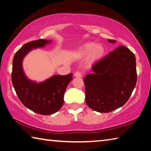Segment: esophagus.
<instances>
[{"label": "esophagus", "instance_id": "1", "mask_svg": "<svg viewBox=\"0 0 151 151\" xmlns=\"http://www.w3.org/2000/svg\"><path fill=\"white\" fill-rule=\"evenodd\" d=\"M74 76H75V77L81 78L82 77V74L80 72H78V71H77V72L75 73V74H74Z\"/></svg>", "mask_w": 151, "mask_h": 151}]
</instances>
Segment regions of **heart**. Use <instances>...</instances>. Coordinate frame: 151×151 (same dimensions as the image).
Here are the masks:
<instances>
[{
	"mask_svg": "<svg viewBox=\"0 0 151 151\" xmlns=\"http://www.w3.org/2000/svg\"><path fill=\"white\" fill-rule=\"evenodd\" d=\"M105 52V48L101 44H95L94 42L85 43L78 48L77 53L81 57L89 55L91 60H97L103 57Z\"/></svg>",
	"mask_w": 151,
	"mask_h": 151,
	"instance_id": "1",
	"label": "heart"
}]
</instances>
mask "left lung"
Wrapping results in <instances>:
<instances>
[{"label": "left lung", "mask_w": 151, "mask_h": 151, "mask_svg": "<svg viewBox=\"0 0 151 151\" xmlns=\"http://www.w3.org/2000/svg\"><path fill=\"white\" fill-rule=\"evenodd\" d=\"M92 70L83 79L86 104L99 112H109L123 106L137 83L133 53L124 46H119L94 64Z\"/></svg>", "instance_id": "left-lung-1"}]
</instances>
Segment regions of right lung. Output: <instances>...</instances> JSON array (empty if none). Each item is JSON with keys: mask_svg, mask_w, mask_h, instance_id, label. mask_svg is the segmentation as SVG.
I'll list each match as a JSON object with an SVG mask.
<instances>
[{"mask_svg": "<svg viewBox=\"0 0 151 151\" xmlns=\"http://www.w3.org/2000/svg\"><path fill=\"white\" fill-rule=\"evenodd\" d=\"M51 40L39 39L24 44L17 51L12 61V83L20 102L32 111L42 115H50L59 111L64 103V94L73 74L53 75L43 82L28 78L22 67V61L33 49L42 48Z\"/></svg>", "mask_w": 151, "mask_h": 151, "instance_id": "obj_1", "label": "right lung"}]
</instances>
